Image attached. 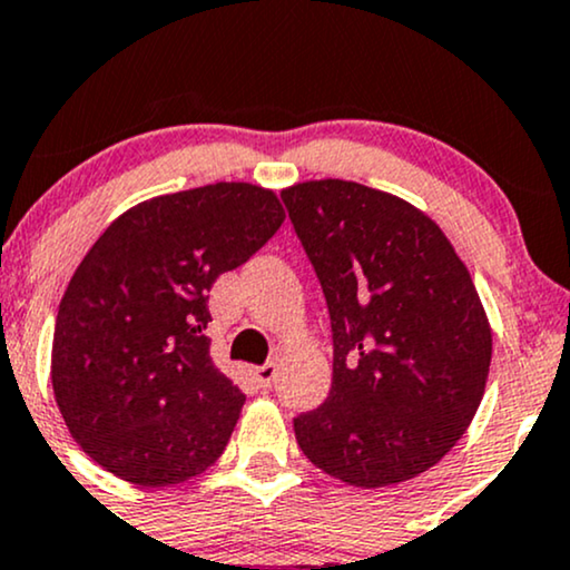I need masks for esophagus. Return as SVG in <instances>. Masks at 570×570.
Returning a JSON list of instances; mask_svg holds the SVG:
<instances>
[{"label": "esophagus", "instance_id": "esophagus-1", "mask_svg": "<svg viewBox=\"0 0 570 570\" xmlns=\"http://www.w3.org/2000/svg\"><path fill=\"white\" fill-rule=\"evenodd\" d=\"M276 374H278V366L273 361H267L265 366L252 368V376H255V382L259 387H271L273 382H276Z\"/></svg>", "mask_w": 570, "mask_h": 570}]
</instances>
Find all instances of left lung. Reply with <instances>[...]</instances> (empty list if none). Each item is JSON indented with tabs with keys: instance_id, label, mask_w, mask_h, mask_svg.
Masks as SVG:
<instances>
[{
	"instance_id": "obj_1",
	"label": "left lung",
	"mask_w": 570,
	"mask_h": 570,
	"mask_svg": "<svg viewBox=\"0 0 570 570\" xmlns=\"http://www.w3.org/2000/svg\"><path fill=\"white\" fill-rule=\"evenodd\" d=\"M332 315V393L294 420L299 449L355 489L435 468L468 433L491 366V324L433 217L353 180L281 190Z\"/></svg>"
}]
</instances>
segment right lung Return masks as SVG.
Instances as JSON below:
<instances>
[{
	"label": "right lung",
	"instance_id": "obj_1",
	"mask_svg": "<svg viewBox=\"0 0 570 570\" xmlns=\"http://www.w3.org/2000/svg\"><path fill=\"white\" fill-rule=\"evenodd\" d=\"M284 217L276 190L215 183L135 204L92 244L60 299L50 376L102 470L159 489L217 462L246 397L209 355L207 294Z\"/></svg>",
	"mask_w": 570,
	"mask_h": 570
}]
</instances>
